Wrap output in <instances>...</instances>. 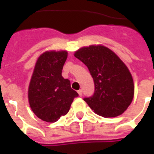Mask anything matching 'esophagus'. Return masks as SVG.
<instances>
[{
    "label": "esophagus",
    "instance_id": "1",
    "mask_svg": "<svg viewBox=\"0 0 154 154\" xmlns=\"http://www.w3.org/2000/svg\"><path fill=\"white\" fill-rule=\"evenodd\" d=\"M78 93L79 95V96H82V89H79V90L78 91Z\"/></svg>",
    "mask_w": 154,
    "mask_h": 154
}]
</instances>
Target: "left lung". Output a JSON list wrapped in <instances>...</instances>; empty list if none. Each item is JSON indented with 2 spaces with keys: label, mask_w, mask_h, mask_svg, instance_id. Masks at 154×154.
<instances>
[{
  "label": "left lung",
  "mask_w": 154,
  "mask_h": 154,
  "mask_svg": "<svg viewBox=\"0 0 154 154\" xmlns=\"http://www.w3.org/2000/svg\"><path fill=\"white\" fill-rule=\"evenodd\" d=\"M75 56L86 65L94 81L93 95L84 98V101L103 117H116L123 113L134 95L133 80L126 65L103 45L82 48Z\"/></svg>",
  "instance_id": "left-lung-1"
}]
</instances>
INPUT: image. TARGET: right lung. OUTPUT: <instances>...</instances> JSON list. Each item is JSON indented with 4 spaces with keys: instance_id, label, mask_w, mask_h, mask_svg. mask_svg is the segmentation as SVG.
<instances>
[{
    "instance_id": "right-lung-1",
    "label": "right lung",
    "mask_w": 154,
    "mask_h": 154,
    "mask_svg": "<svg viewBox=\"0 0 154 154\" xmlns=\"http://www.w3.org/2000/svg\"><path fill=\"white\" fill-rule=\"evenodd\" d=\"M67 51H46L38 58L28 88V100L34 113L43 121L55 123L68 113L77 92L62 76Z\"/></svg>"
}]
</instances>
